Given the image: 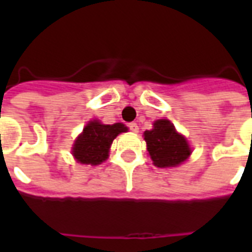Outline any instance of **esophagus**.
<instances>
[{
  "label": "esophagus",
  "instance_id": "obj_1",
  "mask_svg": "<svg viewBox=\"0 0 252 252\" xmlns=\"http://www.w3.org/2000/svg\"><path fill=\"white\" fill-rule=\"evenodd\" d=\"M128 128H129L132 132H134V133H137L138 132V126L136 123H129V124H128Z\"/></svg>",
  "mask_w": 252,
  "mask_h": 252
}]
</instances>
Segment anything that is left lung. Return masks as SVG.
I'll list each match as a JSON object with an SVG mask.
<instances>
[{
    "label": "left lung",
    "instance_id": "8db88e82",
    "mask_svg": "<svg viewBox=\"0 0 252 252\" xmlns=\"http://www.w3.org/2000/svg\"><path fill=\"white\" fill-rule=\"evenodd\" d=\"M153 126V129L145 130L144 136L154 165L157 167H174L189 157L191 148L171 123L161 119Z\"/></svg>",
    "mask_w": 252,
    "mask_h": 252
}]
</instances>
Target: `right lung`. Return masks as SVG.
<instances>
[{
  "mask_svg": "<svg viewBox=\"0 0 252 252\" xmlns=\"http://www.w3.org/2000/svg\"><path fill=\"white\" fill-rule=\"evenodd\" d=\"M126 130V126H123L122 123L106 126L96 120L90 122L74 142L73 156L81 163L99 165L108 157V150L116 136Z\"/></svg>",
  "mask_w": 252,
  "mask_h": 252,
  "instance_id": "1",
  "label": "right lung"
}]
</instances>
